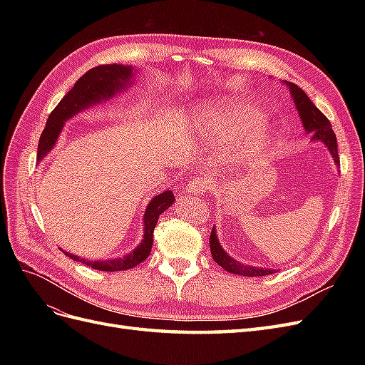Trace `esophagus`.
<instances>
[{
    "label": "esophagus",
    "instance_id": "1",
    "mask_svg": "<svg viewBox=\"0 0 365 365\" xmlns=\"http://www.w3.org/2000/svg\"><path fill=\"white\" fill-rule=\"evenodd\" d=\"M210 187H212V180L208 178L205 175H200L193 178L192 181L187 182V185L184 187L185 193H190V195H204Z\"/></svg>",
    "mask_w": 365,
    "mask_h": 365
}]
</instances>
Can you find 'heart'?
<instances>
[{
  "label": "heart",
  "mask_w": 365,
  "mask_h": 365,
  "mask_svg": "<svg viewBox=\"0 0 365 365\" xmlns=\"http://www.w3.org/2000/svg\"><path fill=\"white\" fill-rule=\"evenodd\" d=\"M196 121L212 137H225L227 146L239 161L262 157L272 143L269 121L250 103L233 97L210 98L197 108Z\"/></svg>",
  "instance_id": "b5f03b06"
}]
</instances>
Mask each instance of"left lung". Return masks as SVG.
<instances>
[{"mask_svg":"<svg viewBox=\"0 0 365 365\" xmlns=\"http://www.w3.org/2000/svg\"><path fill=\"white\" fill-rule=\"evenodd\" d=\"M284 83L289 88L291 96L294 98V103L298 109V114H300L302 123H303L307 134H314L312 140L323 141L327 146L329 152L332 153L335 164L339 165L336 137H335V132L332 129V125H330V121L327 120V117L311 102V98L306 96V93L302 90L300 86H297L295 83L286 82V81H284ZM210 251H212V256L219 267H222L225 271H228L231 274L245 275V277H262V275H269V274L275 272V269L242 264L240 262L228 256V254L224 251V248L219 244L215 227L212 230V235H210Z\"/></svg>","mask_w":365,"mask_h":365,"instance_id":"obj_1","label":"left lung"}]
</instances>
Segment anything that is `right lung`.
<instances>
[{
  "mask_svg": "<svg viewBox=\"0 0 365 365\" xmlns=\"http://www.w3.org/2000/svg\"><path fill=\"white\" fill-rule=\"evenodd\" d=\"M134 81V70L126 65H98V67L86 71L79 81L74 83L71 90L65 94V97L58 103L48 115L46 129L42 130L39 145H38V161H42L47 157V153L56 145V140L63 128V123L68 118L79 114L83 109L94 106L101 102L108 101L115 94L125 91ZM175 201V196L170 190H165L155 197H152L149 202L146 213L143 216V227H145V235L140 245L125 257L111 259V260H85L63 251L65 256L71 257L76 262H82L86 267H91L98 271H125L137 267L138 263L146 260L150 254L153 244V230L158 222V217L163 212H165Z\"/></svg>",
  "mask_w": 365,
  "mask_h": 365,
  "instance_id": "1",
  "label": "right lung"
}]
</instances>
